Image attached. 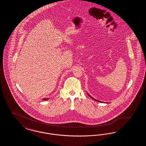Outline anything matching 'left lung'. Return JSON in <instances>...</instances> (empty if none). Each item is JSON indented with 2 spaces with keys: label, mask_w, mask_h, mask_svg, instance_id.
Segmentation results:
<instances>
[{
  "label": "left lung",
  "mask_w": 146,
  "mask_h": 146,
  "mask_svg": "<svg viewBox=\"0 0 146 146\" xmlns=\"http://www.w3.org/2000/svg\"><path fill=\"white\" fill-rule=\"evenodd\" d=\"M88 95H89V96H90V97L91 98H92V99H93V100H95V101H97V102H101V101H98V100H96V99H95V98H93V97H91V96L90 95H89V94H88Z\"/></svg>",
  "instance_id": "1"
}]
</instances>
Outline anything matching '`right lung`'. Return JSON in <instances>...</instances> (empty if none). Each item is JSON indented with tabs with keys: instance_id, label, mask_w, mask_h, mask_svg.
Returning a JSON list of instances; mask_svg holds the SVG:
<instances>
[{
	"instance_id": "right-lung-1",
	"label": "right lung",
	"mask_w": 146,
	"mask_h": 146,
	"mask_svg": "<svg viewBox=\"0 0 146 146\" xmlns=\"http://www.w3.org/2000/svg\"><path fill=\"white\" fill-rule=\"evenodd\" d=\"M48 100V98H44V99H43V100H45H45Z\"/></svg>"
}]
</instances>
